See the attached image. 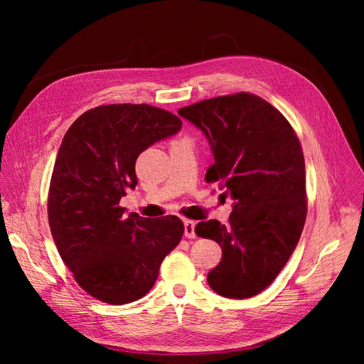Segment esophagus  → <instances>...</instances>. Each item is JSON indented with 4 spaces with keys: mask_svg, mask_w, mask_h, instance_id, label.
Listing matches in <instances>:
<instances>
[{
    "mask_svg": "<svg viewBox=\"0 0 364 364\" xmlns=\"http://www.w3.org/2000/svg\"><path fill=\"white\" fill-rule=\"evenodd\" d=\"M194 229H196V223L193 222V220H185V222H183V235L186 238H196Z\"/></svg>",
    "mask_w": 364,
    "mask_h": 364,
    "instance_id": "obj_1",
    "label": "esophagus"
}]
</instances>
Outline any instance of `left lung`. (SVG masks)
Returning a JSON list of instances; mask_svg holds the SVG:
<instances>
[{"instance_id": "1", "label": "left lung", "mask_w": 364, "mask_h": 364, "mask_svg": "<svg viewBox=\"0 0 364 364\" xmlns=\"http://www.w3.org/2000/svg\"><path fill=\"white\" fill-rule=\"evenodd\" d=\"M178 114L202 130L214 155L206 182L234 200L229 223L200 222L196 234L222 247L208 273L215 293L247 299L269 287L301 238L305 217V161L285 117L247 92L182 107Z\"/></svg>"}]
</instances>
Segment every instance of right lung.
Here are the masks:
<instances>
[{"mask_svg": "<svg viewBox=\"0 0 364 364\" xmlns=\"http://www.w3.org/2000/svg\"><path fill=\"white\" fill-rule=\"evenodd\" d=\"M182 121L149 105L98 106L77 118L54 162L48 223L63 262L95 299L123 305L149 293L164 258L179 245L176 215H126L119 206L138 183L135 162L178 134Z\"/></svg>", "mask_w": 364, "mask_h": 364, "instance_id": "obj_1", "label": "right lung"}]
</instances>
